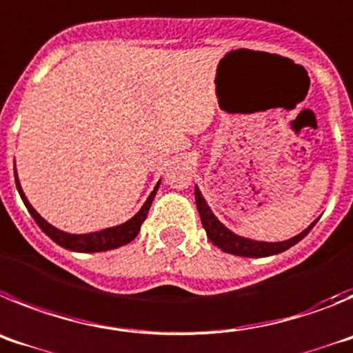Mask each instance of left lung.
<instances>
[{
	"instance_id": "1",
	"label": "left lung",
	"mask_w": 353,
	"mask_h": 353,
	"mask_svg": "<svg viewBox=\"0 0 353 353\" xmlns=\"http://www.w3.org/2000/svg\"><path fill=\"white\" fill-rule=\"evenodd\" d=\"M195 202L196 209H199L200 221L204 225L205 234H208L209 241H211L214 246H218L220 250H223L225 253H232V255L237 256H250V259H259V256H271L278 255V253L285 252L288 248H292L294 244L299 243L301 239L307 236V232L315 227L316 221L310 225L304 232L297 234L295 237L288 241H281V243H262V241H252L246 239V237L236 236L234 232L228 230L225 225H221L220 221L216 220V216L212 214L211 208L208 205L205 199L202 196L200 190L195 186Z\"/></svg>"
}]
</instances>
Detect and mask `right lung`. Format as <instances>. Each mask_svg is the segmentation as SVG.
<instances>
[{
	"instance_id": "right-lung-1",
	"label": "right lung",
	"mask_w": 353,
	"mask_h": 353,
	"mask_svg": "<svg viewBox=\"0 0 353 353\" xmlns=\"http://www.w3.org/2000/svg\"><path fill=\"white\" fill-rule=\"evenodd\" d=\"M15 184H17L19 195H21L22 202H24V205L28 208L30 214L33 216V220L37 221L38 227L42 228V230L46 232L47 236H49L56 244L66 248V250H72V252H81V253L107 252V250H114V248L125 246V244H128L130 241L135 239L139 230H141V225L144 223L145 216H148L149 208H151V204H153V199L154 195H157L158 186H160V183L154 186V190L151 192V195L148 196V200H145V204L142 205L141 211L133 216L132 220L126 221V223L117 225V227H112V228H105V230L93 232V234H81V236H75V234H66V232L58 230L56 227L47 223L42 216L38 214V212L31 208V204L28 202L24 193H22L21 184H19V179H17V172H15Z\"/></svg>"
}]
</instances>
